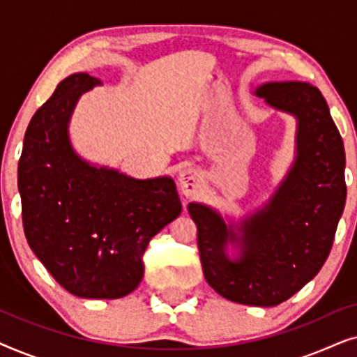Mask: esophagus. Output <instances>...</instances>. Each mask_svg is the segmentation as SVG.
<instances>
[{
    "label": "esophagus",
    "mask_w": 357,
    "mask_h": 357,
    "mask_svg": "<svg viewBox=\"0 0 357 357\" xmlns=\"http://www.w3.org/2000/svg\"><path fill=\"white\" fill-rule=\"evenodd\" d=\"M199 174L193 169H185L180 174L178 182H180V188H182V193L185 197H192L197 192V188L199 187Z\"/></svg>",
    "instance_id": "esophagus-1"
}]
</instances>
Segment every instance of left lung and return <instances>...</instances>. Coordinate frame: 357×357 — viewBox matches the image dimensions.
<instances>
[{
	"label": "left lung",
	"instance_id": "left-lung-1",
	"mask_svg": "<svg viewBox=\"0 0 357 357\" xmlns=\"http://www.w3.org/2000/svg\"><path fill=\"white\" fill-rule=\"evenodd\" d=\"M268 105L297 119V155L263 209L238 232L214 209L190 203L208 284L229 301L273 307L301 291L330 255L346 202L344 146L325 97L299 81L266 82L255 91ZM238 241L241 257H227Z\"/></svg>",
	"mask_w": 357,
	"mask_h": 357
}]
</instances>
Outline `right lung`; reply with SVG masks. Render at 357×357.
Here are the masks:
<instances>
[{"label":"right lung","instance_id":"add662e5","mask_svg":"<svg viewBox=\"0 0 357 357\" xmlns=\"http://www.w3.org/2000/svg\"><path fill=\"white\" fill-rule=\"evenodd\" d=\"M99 84L87 73L68 76L33 114L17 187L29 247L58 284L84 299H119L138 287L146 247L182 203L170 177L136 180L73 151L71 114Z\"/></svg>","mask_w":357,"mask_h":357}]
</instances>
